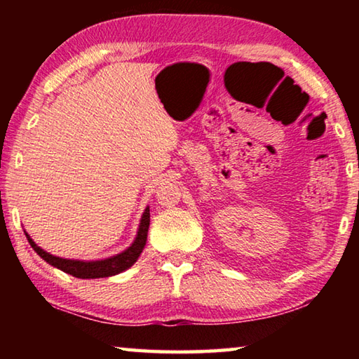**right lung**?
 <instances>
[{"label":"right lung","instance_id":"obj_1","mask_svg":"<svg viewBox=\"0 0 359 359\" xmlns=\"http://www.w3.org/2000/svg\"><path fill=\"white\" fill-rule=\"evenodd\" d=\"M149 224H150V209L147 205L141 217V222H139L137 234L135 241H133V244L128 248H125L123 252L114 255V257H109L104 259H95V261L55 257V255L46 252L44 248H41L38 244H36V242L29 238L27 231H25V236L29 242V245L33 247V250L38 253L46 263L57 267V269L77 278H104V277L117 276L120 272L130 269V267L136 263L137 258L141 257V253L144 250L145 242H147Z\"/></svg>","mask_w":359,"mask_h":359}]
</instances>
